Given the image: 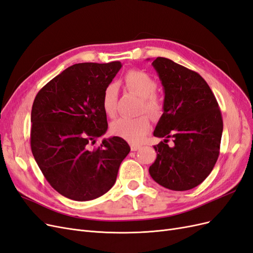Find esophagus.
Here are the masks:
<instances>
[{"label": "esophagus", "instance_id": "obj_1", "mask_svg": "<svg viewBox=\"0 0 253 253\" xmlns=\"http://www.w3.org/2000/svg\"><path fill=\"white\" fill-rule=\"evenodd\" d=\"M140 148H141L140 144H132L131 145V150L132 151H137V150H139Z\"/></svg>", "mask_w": 253, "mask_h": 253}]
</instances>
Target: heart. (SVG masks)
<instances>
[{
    "instance_id": "b5f03b06",
    "label": "heart",
    "mask_w": 253,
    "mask_h": 253,
    "mask_svg": "<svg viewBox=\"0 0 253 253\" xmlns=\"http://www.w3.org/2000/svg\"><path fill=\"white\" fill-rule=\"evenodd\" d=\"M125 87L141 98V110L152 116H158L162 113L163 103L155 95L157 82L151 76L142 71H129L124 79ZM118 87L116 84H110L105 87L102 97V108L104 113L113 117L116 113ZM150 119L145 115L136 118H118L111 126L112 133L131 142H139L150 129Z\"/></svg>"
}]
</instances>
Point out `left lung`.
<instances>
[{
  "instance_id": "obj_1",
  "label": "left lung",
  "mask_w": 253,
  "mask_h": 253,
  "mask_svg": "<svg viewBox=\"0 0 253 253\" xmlns=\"http://www.w3.org/2000/svg\"><path fill=\"white\" fill-rule=\"evenodd\" d=\"M165 90L164 114L154 136L165 138L154 149L157 157L151 177L174 191L193 189L211 173L223 134L218 103L201 75L158 57L152 62ZM173 138L174 144L167 141Z\"/></svg>"
}]
</instances>
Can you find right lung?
<instances>
[{
    "instance_id": "add662e5",
    "label": "right lung",
    "mask_w": 253,
    "mask_h": 253,
    "mask_svg": "<svg viewBox=\"0 0 253 253\" xmlns=\"http://www.w3.org/2000/svg\"><path fill=\"white\" fill-rule=\"evenodd\" d=\"M121 66L119 61L74 64L35 98L30 117L33 155L49 185L70 200L91 201L108 192L131 151L117 136L89 149L108 129L103 91Z\"/></svg>"
}]
</instances>
